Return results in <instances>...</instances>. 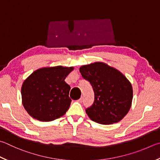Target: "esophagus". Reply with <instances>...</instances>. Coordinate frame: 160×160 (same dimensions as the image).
Returning <instances> with one entry per match:
<instances>
[{"label":"esophagus","mask_w":160,"mask_h":160,"mask_svg":"<svg viewBox=\"0 0 160 160\" xmlns=\"http://www.w3.org/2000/svg\"><path fill=\"white\" fill-rule=\"evenodd\" d=\"M82 100H83V97H81L80 98V99L78 100V102H80V103H82Z\"/></svg>","instance_id":"esophagus-1"}]
</instances>
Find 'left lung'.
<instances>
[{
    "label": "left lung",
    "mask_w": 160,
    "mask_h": 160,
    "mask_svg": "<svg viewBox=\"0 0 160 160\" xmlns=\"http://www.w3.org/2000/svg\"><path fill=\"white\" fill-rule=\"evenodd\" d=\"M80 72L94 92V103L85 110L89 118L101 124L120 122L132 105L133 90L129 81L117 69L102 62L81 66Z\"/></svg>",
    "instance_id": "8db88e82"
}]
</instances>
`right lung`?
<instances>
[{"mask_svg": "<svg viewBox=\"0 0 160 160\" xmlns=\"http://www.w3.org/2000/svg\"><path fill=\"white\" fill-rule=\"evenodd\" d=\"M72 67L54 66L34 71L22 87V103L32 118L42 122L56 120L65 114L70 107L71 87L66 78Z\"/></svg>", "mask_w": 160, "mask_h": 160, "instance_id": "add662e5", "label": "right lung"}]
</instances>
